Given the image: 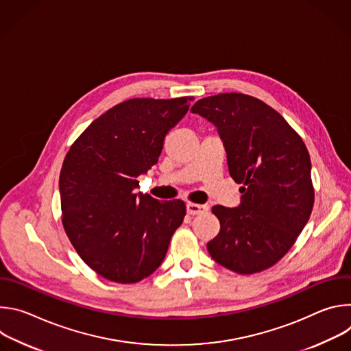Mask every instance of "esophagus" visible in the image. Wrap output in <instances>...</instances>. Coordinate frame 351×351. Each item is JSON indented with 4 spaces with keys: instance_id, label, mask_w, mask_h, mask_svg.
I'll list each match as a JSON object with an SVG mask.
<instances>
[{
    "instance_id": "1",
    "label": "esophagus",
    "mask_w": 351,
    "mask_h": 351,
    "mask_svg": "<svg viewBox=\"0 0 351 351\" xmlns=\"http://www.w3.org/2000/svg\"><path fill=\"white\" fill-rule=\"evenodd\" d=\"M186 210H187V214H190V215H198V214H203V213L208 211V207L203 206V204L187 203L186 204Z\"/></svg>"
}]
</instances>
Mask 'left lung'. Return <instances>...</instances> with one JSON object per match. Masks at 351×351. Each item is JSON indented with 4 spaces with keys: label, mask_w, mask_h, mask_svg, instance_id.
<instances>
[{
    "label": "left lung",
    "mask_w": 351,
    "mask_h": 351,
    "mask_svg": "<svg viewBox=\"0 0 351 351\" xmlns=\"http://www.w3.org/2000/svg\"><path fill=\"white\" fill-rule=\"evenodd\" d=\"M213 122L240 187L237 208L213 207L219 233L207 244L222 267L250 275L275 265L294 244L314 207L311 160L298 133L261 99L222 93L191 108Z\"/></svg>",
    "instance_id": "obj_1"
}]
</instances>
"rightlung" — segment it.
Returning <instances> with one entry per match:
<instances>
[{
    "label": "right lung",
    "instance_id": "add662e5",
    "mask_svg": "<svg viewBox=\"0 0 351 351\" xmlns=\"http://www.w3.org/2000/svg\"><path fill=\"white\" fill-rule=\"evenodd\" d=\"M191 99H128L71 145L60 175L62 223L80 258L99 276L136 283L164 261L186 206L137 194V176L158 162L167 133Z\"/></svg>",
    "mask_w": 351,
    "mask_h": 351
}]
</instances>
